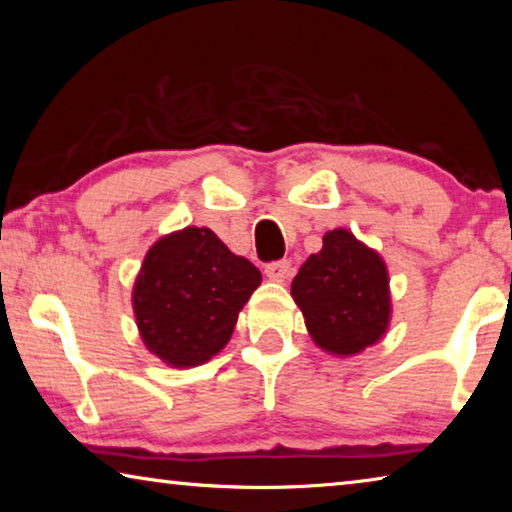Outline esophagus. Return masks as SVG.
<instances>
[{
	"instance_id": "34e87169",
	"label": "esophagus",
	"mask_w": 512,
	"mask_h": 512,
	"mask_svg": "<svg viewBox=\"0 0 512 512\" xmlns=\"http://www.w3.org/2000/svg\"><path fill=\"white\" fill-rule=\"evenodd\" d=\"M264 273L268 280L284 282V280H289V275H291V264L287 262V259H282V262H271L264 266Z\"/></svg>"
}]
</instances>
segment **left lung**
Masks as SVG:
<instances>
[{"label":"left lung","instance_id":"8db88e82","mask_svg":"<svg viewBox=\"0 0 512 512\" xmlns=\"http://www.w3.org/2000/svg\"><path fill=\"white\" fill-rule=\"evenodd\" d=\"M291 296L311 341L336 357L370 348L391 325V277L384 257L345 228L325 232L320 253L309 255L293 277Z\"/></svg>","mask_w":512,"mask_h":512}]
</instances>
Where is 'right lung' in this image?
Returning a JSON list of instances; mask_svg holds the SVG:
<instances>
[{
  "label": "right lung",
  "mask_w": 512,
  "mask_h": 512,
  "mask_svg": "<svg viewBox=\"0 0 512 512\" xmlns=\"http://www.w3.org/2000/svg\"><path fill=\"white\" fill-rule=\"evenodd\" d=\"M262 273L210 228L187 225L160 237L133 284V311L146 350L171 368H194L228 345L239 311Z\"/></svg>",
  "instance_id": "1"
}]
</instances>
